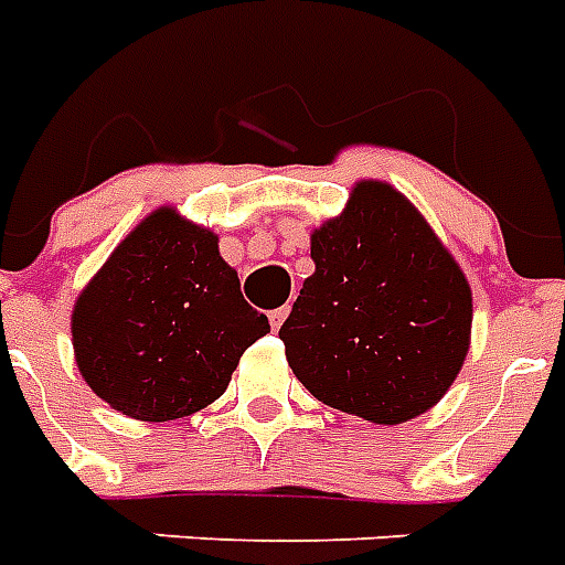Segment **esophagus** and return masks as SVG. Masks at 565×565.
Segmentation results:
<instances>
[{"label": "esophagus", "mask_w": 565, "mask_h": 565, "mask_svg": "<svg viewBox=\"0 0 565 565\" xmlns=\"http://www.w3.org/2000/svg\"><path fill=\"white\" fill-rule=\"evenodd\" d=\"M287 313H290V305H284V308H275L273 313H269V326H273V331H278V328L284 326Z\"/></svg>", "instance_id": "esophagus-1"}]
</instances>
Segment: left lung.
Returning a JSON list of instances; mask_svg holds the SVG:
<instances>
[{
  "label": "left lung",
  "instance_id": "obj_1",
  "mask_svg": "<svg viewBox=\"0 0 565 565\" xmlns=\"http://www.w3.org/2000/svg\"><path fill=\"white\" fill-rule=\"evenodd\" d=\"M313 275L278 337L310 395L377 425L446 395L472 334V290L422 213L384 181H358L310 234Z\"/></svg>",
  "mask_w": 565,
  "mask_h": 565
}]
</instances>
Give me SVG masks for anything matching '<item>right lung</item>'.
Here are the masks:
<instances>
[{"label":"right lung","instance_id":"1","mask_svg":"<svg viewBox=\"0 0 565 565\" xmlns=\"http://www.w3.org/2000/svg\"><path fill=\"white\" fill-rule=\"evenodd\" d=\"M269 319L239 292L220 239L172 207L149 213L75 301L78 372L131 419H181L216 402Z\"/></svg>","mask_w":565,"mask_h":565}]
</instances>
